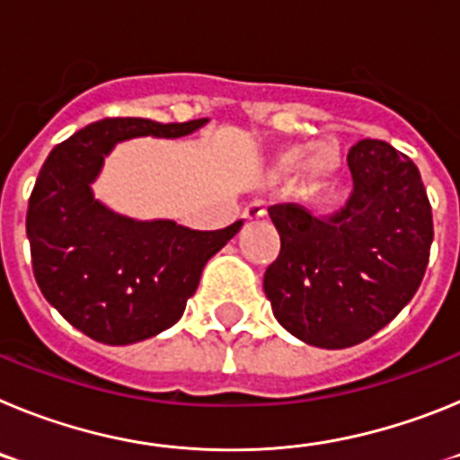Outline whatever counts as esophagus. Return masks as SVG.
<instances>
[{"instance_id": "1", "label": "esophagus", "mask_w": 460, "mask_h": 460, "mask_svg": "<svg viewBox=\"0 0 460 460\" xmlns=\"http://www.w3.org/2000/svg\"><path fill=\"white\" fill-rule=\"evenodd\" d=\"M265 214H267V209H265V202L262 200L249 202V205H246V209H243V218H246V221H258V218H262Z\"/></svg>"}]
</instances>
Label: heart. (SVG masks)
Returning a JSON list of instances; mask_svg holds the SVG:
<instances>
[{"mask_svg":"<svg viewBox=\"0 0 460 460\" xmlns=\"http://www.w3.org/2000/svg\"><path fill=\"white\" fill-rule=\"evenodd\" d=\"M302 156H304V149H292V152L286 154V164L288 165L296 164V161H302ZM329 164H332V154H323V152L313 154L311 161H308L311 170H324Z\"/></svg>","mask_w":460,"mask_h":460,"instance_id":"1","label":"heart"}]
</instances>
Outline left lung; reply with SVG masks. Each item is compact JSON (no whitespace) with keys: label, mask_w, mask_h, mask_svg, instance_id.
<instances>
[{"label":"left lung","mask_w":460,"mask_h":460,"mask_svg":"<svg viewBox=\"0 0 460 460\" xmlns=\"http://www.w3.org/2000/svg\"><path fill=\"white\" fill-rule=\"evenodd\" d=\"M355 190L329 221L295 202L271 205L280 234L265 288L276 320L304 343L341 350L396 318L424 279L433 214L420 170L385 140L348 154Z\"/></svg>","instance_id":"left-lung-1"}]
</instances>
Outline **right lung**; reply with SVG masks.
<instances>
[{"mask_svg":"<svg viewBox=\"0 0 460 460\" xmlns=\"http://www.w3.org/2000/svg\"><path fill=\"white\" fill-rule=\"evenodd\" d=\"M205 121H93L59 142L40 168L27 207L34 279L48 302L89 339L128 345L172 327L207 260L242 227L243 221L223 230L133 221L105 209L89 189L115 142L189 136Z\"/></svg>","mask_w":460,"mask_h":460,"instance_id":"add662e5","label":"right lung"}]
</instances>
